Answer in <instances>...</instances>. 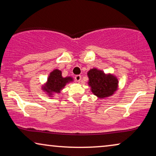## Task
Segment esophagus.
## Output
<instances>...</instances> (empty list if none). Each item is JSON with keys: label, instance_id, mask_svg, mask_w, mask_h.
<instances>
[{"label": "esophagus", "instance_id": "34e87169", "mask_svg": "<svg viewBox=\"0 0 156 156\" xmlns=\"http://www.w3.org/2000/svg\"><path fill=\"white\" fill-rule=\"evenodd\" d=\"M75 80L77 81V82H80L81 81V75H76L75 76Z\"/></svg>", "mask_w": 156, "mask_h": 156}]
</instances>
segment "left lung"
<instances>
[{
  "label": "left lung",
  "mask_w": 156,
  "mask_h": 156,
  "mask_svg": "<svg viewBox=\"0 0 156 156\" xmlns=\"http://www.w3.org/2000/svg\"><path fill=\"white\" fill-rule=\"evenodd\" d=\"M88 85L93 94L100 98L111 96L118 88V80L112 75H105L104 72L93 68L88 72Z\"/></svg>",
  "instance_id": "obj_1"
}]
</instances>
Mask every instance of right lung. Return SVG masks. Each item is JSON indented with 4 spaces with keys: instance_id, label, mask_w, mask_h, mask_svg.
<instances>
[{
    "instance_id": "right-lung-1",
    "label": "right lung",
    "mask_w": 156,
    "mask_h": 156,
    "mask_svg": "<svg viewBox=\"0 0 156 156\" xmlns=\"http://www.w3.org/2000/svg\"><path fill=\"white\" fill-rule=\"evenodd\" d=\"M73 81V78L70 76L63 78L62 76L61 71L59 70H54L50 73L47 79V82L43 87V90L49 93V95H52V93H60L64 88L66 83Z\"/></svg>"
}]
</instances>
